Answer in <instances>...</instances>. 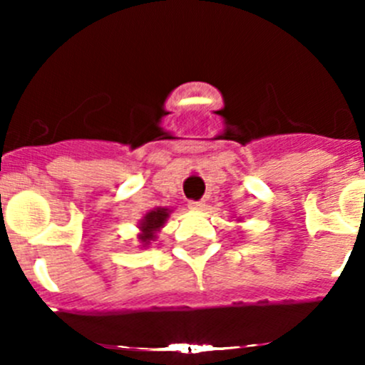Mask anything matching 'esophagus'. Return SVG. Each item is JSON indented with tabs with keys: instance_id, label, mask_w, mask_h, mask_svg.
<instances>
[{
	"instance_id": "1",
	"label": "esophagus",
	"mask_w": 365,
	"mask_h": 365,
	"mask_svg": "<svg viewBox=\"0 0 365 365\" xmlns=\"http://www.w3.org/2000/svg\"><path fill=\"white\" fill-rule=\"evenodd\" d=\"M189 208L194 210V212H200V210L205 208V203H203V201H190Z\"/></svg>"
}]
</instances>
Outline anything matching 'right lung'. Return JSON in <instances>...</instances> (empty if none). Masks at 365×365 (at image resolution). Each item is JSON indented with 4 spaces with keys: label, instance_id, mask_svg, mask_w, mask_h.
<instances>
[{
    "label": "right lung",
    "instance_id": "1",
    "mask_svg": "<svg viewBox=\"0 0 365 365\" xmlns=\"http://www.w3.org/2000/svg\"><path fill=\"white\" fill-rule=\"evenodd\" d=\"M169 213H171V210L169 208H153L143 217L141 222H139V231H141V233L138 235L143 247H146V245H150V242L155 240L157 231H160V227L164 226Z\"/></svg>",
    "mask_w": 365,
    "mask_h": 365
}]
</instances>
